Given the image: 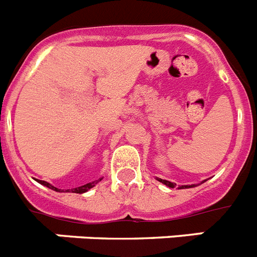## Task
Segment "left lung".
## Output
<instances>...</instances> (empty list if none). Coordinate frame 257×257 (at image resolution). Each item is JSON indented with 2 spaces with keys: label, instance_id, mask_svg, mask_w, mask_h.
<instances>
[{
  "label": "left lung",
  "instance_id": "obj_1",
  "mask_svg": "<svg viewBox=\"0 0 257 257\" xmlns=\"http://www.w3.org/2000/svg\"><path fill=\"white\" fill-rule=\"evenodd\" d=\"M158 181H161V183L165 184V185H167V187H170V188H175V185H176V184L171 183V181L163 180V179H158ZM192 187H193V185H181V187L179 188V189H184V188H192Z\"/></svg>",
  "mask_w": 257,
  "mask_h": 257
}]
</instances>
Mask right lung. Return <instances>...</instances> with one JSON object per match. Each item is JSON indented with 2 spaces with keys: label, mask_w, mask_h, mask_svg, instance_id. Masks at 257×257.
I'll list each match as a JSON object with an SVG mask.
<instances>
[{
  "label": "right lung",
  "mask_w": 257,
  "mask_h": 257,
  "mask_svg": "<svg viewBox=\"0 0 257 257\" xmlns=\"http://www.w3.org/2000/svg\"><path fill=\"white\" fill-rule=\"evenodd\" d=\"M100 180H101V179H100ZM100 180H97V181H100ZM37 181H38V183H40V184H42V185H45V187L50 188V189H52V190H56V192H60V190H59L58 188L52 187L51 184H49V183H47V181H44V180H37ZM97 181H94V183H88V184H85V185H82V187L74 188V189H72V190H70V192H72V193H79V194H81V193H85V192H87L88 189H91L92 187H95V184H96ZM68 192H69V190H68Z\"/></svg>",
  "instance_id": "1"
}]
</instances>
